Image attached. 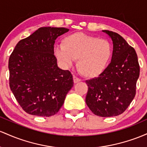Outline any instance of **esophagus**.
Instances as JSON below:
<instances>
[{
	"instance_id": "esophagus-1",
	"label": "esophagus",
	"mask_w": 147,
	"mask_h": 147,
	"mask_svg": "<svg viewBox=\"0 0 147 147\" xmlns=\"http://www.w3.org/2000/svg\"><path fill=\"white\" fill-rule=\"evenodd\" d=\"M73 78H74V83H77V82H80V80H81L80 78H78V77L76 76H74Z\"/></svg>"
}]
</instances>
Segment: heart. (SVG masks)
<instances>
[{"instance_id": "obj_1", "label": "heart", "mask_w": 147, "mask_h": 147, "mask_svg": "<svg viewBox=\"0 0 147 147\" xmlns=\"http://www.w3.org/2000/svg\"><path fill=\"white\" fill-rule=\"evenodd\" d=\"M55 55L65 67H71L74 60H77L79 72L85 77L93 78L106 68L112 55V47L105 39L75 32L62 39L61 47L55 49Z\"/></svg>"}]
</instances>
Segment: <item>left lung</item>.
Segmentation results:
<instances>
[{"label": "left lung", "instance_id": "left-lung-1", "mask_svg": "<svg viewBox=\"0 0 147 147\" xmlns=\"http://www.w3.org/2000/svg\"><path fill=\"white\" fill-rule=\"evenodd\" d=\"M103 32L113 41L111 62L97 78L86 80L85 102L94 115L109 117L123 113L134 98L140 65L135 49L121 35Z\"/></svg>", "mask_w": 147, "mask_h": 147}]
</instances>
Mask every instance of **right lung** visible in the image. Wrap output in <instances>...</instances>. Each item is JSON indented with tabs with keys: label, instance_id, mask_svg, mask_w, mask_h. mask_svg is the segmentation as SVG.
I'll return each mask as SVG.
<instances>
[{
	"label": "right lung",
	"instance_id": "1",
	"mask_svg": "<svg viewBox=\"0 0 147 147\" xmlns=\"http://www.w3.org/2000/svg\"><path fill=\"white\" fill-rule=\"evenodd\" d=\"M68 31L65 28H40L19 41L9 56L11 91L30 115H55L74 86L72 74L57 67L54 55L55 39Z\"/></svg>",
	"mask_w": 147,
	"mask_h": 147
}]
</instances>
